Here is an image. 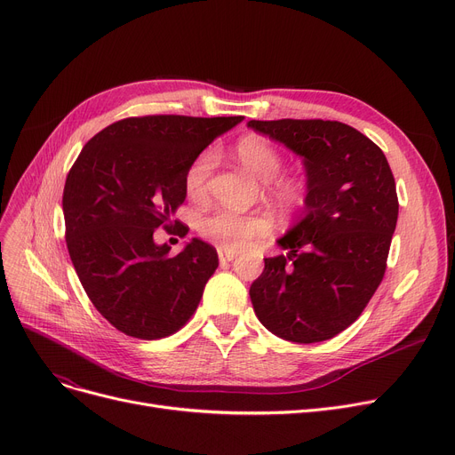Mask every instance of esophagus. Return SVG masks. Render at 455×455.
I'll use <instances>...</instances> for the list:
<instances>
[{"label":"esophagus","instance_id":"34e87169","mask_svg":"<svg viewBox=\"0 0 455 455\" xmlns=\"http://www.w3.org/2000/svg\"><path fill=\"white\" fill-rule=\"evenodd\" d=\"M218 254H220L221 261H232L237 256V252L230 251V249H218Z\"/></svg>","mask_w":455,"mask_h":455}]
</instances>
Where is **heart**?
Wrapping results in <instances>:
<instances>
[{"label": "heart", "mask_w": 455, "mask_h": 455, "mask_svg": "<svg viewBox=\"0 0 455 455\" xmlns=\"http://www.w3.org/2000/svg\"><path fill=\"white\" fill-rule=\"evenodd\" d=\"M234 156L237 158L247 172H251L256 179L261 182H271L275 180L280 172L283 160L280 153L271 146V143L259 136H245L234 146ZM215 155L213 151H203L194 162L189 164L184 186L189 197L199 199L204 196L208 177L213 170ZM275 197L283 206H295L300 203V188L293 182H276L275 188ZM199 230L210 242L218 243L223 249H243L249 245L254 237L264 235L269 230V221L264 215H243L234 210H218L201 221Z\"/></svg>", "instance_id": "obj_1"}]
</instances>
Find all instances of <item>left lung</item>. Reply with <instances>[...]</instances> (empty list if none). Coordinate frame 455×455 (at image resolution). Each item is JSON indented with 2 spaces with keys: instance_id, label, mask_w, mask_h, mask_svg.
I'll return each mask as SVG.
<instances>
[{
  "instance_id": "1",
  "label": "left lung",
  "mask_w": 455,
  "mask_h": 455,
  "mask_svg": "<svg viewBox=\"0 0 455 455\" xmlns=\"http://www.w3.org/2000/svg\"><path fill=\"white\" fill-rule=\"evenodd\" d=\"M247 127L302 156L304 218L276 240L288 252L264 258L251 283L254 314L293 343L331 339L362 315L386 273L398 220L386 155L339 122L276 119Z\"/></svg>"
}]
</instances>
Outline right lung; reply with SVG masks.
Listing matches in <instances>:
<instances>
[{
    "label": "right lung",
    "mask_w": 455,
    "mask_h": 455,
    "mask_svg": "<svg viewBox=\"0 0 455 455\" xmlns=\"http://www.w3.org/2000/svg\"><path fill=\"white\" fill-rule=\"evenodd\" d=\"M242 122L127 117L95 134L71 167L62 196L68 252L92 304L119 331L160 339L196 312L218 252L191 237L170 254L155 230L173 225L189 164ZM186 232L180 225L179 234Z\"/></svg>",
    "instance_id": "obj_1"
}]
</instances>
